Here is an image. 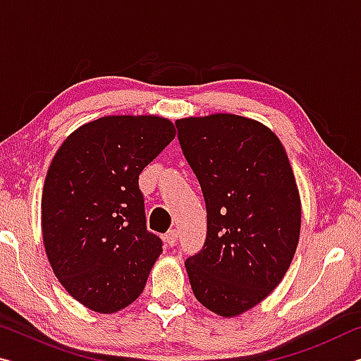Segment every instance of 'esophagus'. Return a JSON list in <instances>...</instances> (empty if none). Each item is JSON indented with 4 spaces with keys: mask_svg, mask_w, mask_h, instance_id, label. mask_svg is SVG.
<instances>
[{
    "mask_svg": "<svg viewBox=\"0 0 361 361\" xmlns=\"http://www.w3.org/2000/svg\"><path fill=\"white\" fill-rule=\"evenodd\" d=\"M176 240H178V232H176V229H170L167 234H166V242L169 247H173Z\"/></svg>",
    "mask_w": 361,
    "mask_h": 361,
    "instance_id": "esophagus-1",
    "label": "esophagus"
}]
</instances>
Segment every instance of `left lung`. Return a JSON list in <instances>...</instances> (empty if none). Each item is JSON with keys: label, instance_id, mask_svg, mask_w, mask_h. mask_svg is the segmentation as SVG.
Here are the masks:
<instances>
[{"label": "left lung", "instance_id": "left-lung-1", "mask_svg": "<svg viewBox=\"0 0 361 361\" xmlns=\"http://www.w3.org/2000/svg\"><path fill=\"white\" fill-rule=\"evenodd\" d=\"M207 207V239L185 266L197 301L247 312L282 282L301 231V199L283 145L269 127L216 113L176 119Z\"/></svg>", "mask_w": 361, "mask_h": 361}]
</instances>
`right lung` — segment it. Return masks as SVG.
Instances as JSON below:
<instances>
[{"mask_svg": "<svg viewBox=\"0 0 361 361\" xmlns=\"http://www.w3.org/2000/svg\"><path fill=\"white\" fill-rule=\"evenodd\" d=\"M176 135L161 116H105L66 137L41 197L47 259L68 295L114 314L142 295L162 240L146 229L138 176Z\"/></svg>", "mask_w": 361, "mask_h": 361, "instance_id": "right-lung-1", "label": "right lung"}]
</instances>
